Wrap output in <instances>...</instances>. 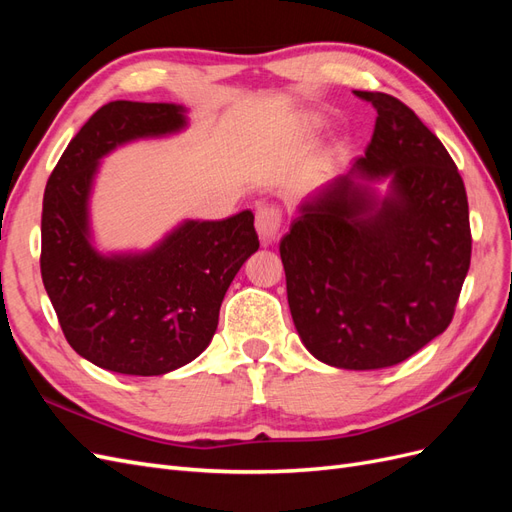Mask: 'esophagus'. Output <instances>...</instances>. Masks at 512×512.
<instances>
[{"label": "esophagus", "instance_id": "esophagus-1", "mask_svg": "<svg viewBox=\"0 0 512 512\" xmlns=\"http://www.w3.org/2000/svg\"><path fill=\"white\" fill-rule=\"evenodd\" d=\"M256 230L262 245H271L282 235V211L273 205H262L256 211Z\"/></svg>", "mask_w": 512, "mask_h": 512}]
</instances>
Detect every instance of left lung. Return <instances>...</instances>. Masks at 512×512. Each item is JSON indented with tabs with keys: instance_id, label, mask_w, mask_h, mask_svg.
<instances>
[{
	"instance_id": "8db88e82",
	"label": "left lung",
	"mask_w": 512,
	"mask_h": 512,
	"mask_svg": "<svg viewBox=\"0 0 512 512\" xmlns=\"http://www.w3.org/2000/svg\"><path fill=\"white\" fill-rule=\"evenodd\" d=\"M356 96L378 111L365 156L303 200L280 254L303 346L365 371L406 361L446 331L472 235L466 188L438 136L393 96Z\"/></svg>"
}]
</instances>
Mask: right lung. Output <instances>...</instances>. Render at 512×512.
<instances>
[{
  "label": "right lung",
  "mask_w": 512,
  "mask_h": 512,
  "mask_svg": "<svg viewBox=\"0 0 512 512\" xmlns=\"http://www.w3.org/2000/svg\"><path fill=\"white\" fill-rule=\"evenodd\" d=\"M188 128L168 102L104 104L76 134L44 190L40 271L76 354L126 376H162L194 361L218 329L224 294L258 250L254 213L183 220L143 252H100L91 192L117 147Z\"/></svg>",
  "instance_id": "right-lung-1"
}]
</instances>
